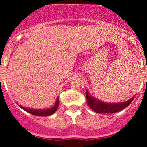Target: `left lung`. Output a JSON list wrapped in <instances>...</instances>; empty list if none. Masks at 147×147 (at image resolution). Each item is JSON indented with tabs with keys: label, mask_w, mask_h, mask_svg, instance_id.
<instances>
[{
	"label": "left lung",
	"mask_w": 147,
	"mask_h": 147,
	"mask_svg": "<svg viewBox=\"0 0 147 147\" xmlns=\"http://www.w3.org/2000/svg\"><path fill=\"white\" fill-rule=\"evenodd\" d=\"M86 98L88 106L91 108V110H93L97 113H114L119 112L120 110L127 107V106H129L131 102H132V100L134 99V96L127 102H121V103L110 104L101 102L99 100L95 98L94 97H92L87 91Z\"/></svg>",
	"instance_id": "1"
}]
</instances>
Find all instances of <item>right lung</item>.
<instances>
[{
    "label": "right lung",
    "mask_w": 147,
    "mask_h": 147,
    "mask_svg": "<svg viewBox=\"0 0 147 147\" xmlns=\"http://www.w3.org/2000/svg\"><path fill=\"white\" fill-rule=\"evenodd\" d=\"M58 106H59V98H57V101L55 102V105L53 107L49 109H45V110H34V109H29L26 108L22 106H20L23 110H24L26 112L32 114L34 115H37V116H48V115H52L54 113L57 109Z\"/></svg>",
    "instance_id": "obj_1"
}]
</instances>
